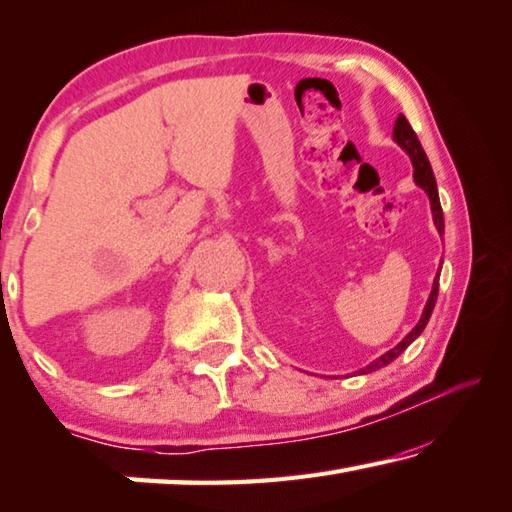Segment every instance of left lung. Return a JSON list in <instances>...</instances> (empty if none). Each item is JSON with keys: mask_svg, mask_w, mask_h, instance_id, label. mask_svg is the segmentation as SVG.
Returning <instances> with one entry per match:
<instances>
[{"mask_svg": "<svg viewBox=\"0 0 512 512\" xmlns=\"http://www.w3.org/2000/svg\"><path fill=\"white\" fill-rule=\"evenodd\" d=\"M394 141L399 143L405 152H408L412 166H415V182L421 186V189H424V191L428 193V200H431L433 221H435L437 232H440V237H442V234H444V214H442L440 196H437L435 175H433V170H431V164H428L426 152H424V148H421V143H419V139H417L415 129L410 127L408 118H405L403 113H401L399 118H396V125H394ZM437 289H440V275H437L435 282H433L431 296H428V303H426V307H424V314H421V319H419L417 326L412 328V330L408 332V335L403 337V342L396 344V346L392 348V351H387L385 355H380L378 360H373V362L369 364V367L360 369V373H371V371H376V369H380V367H387L389 362L399 358V355L405 351V348H408L412 342H415V339L421 335V332H424L428 319H431L433 307H435V300H437Z\"/></svg>", "mask_w": 512, "mask_h": 512, "instance_id": "1", "label": "left lung"}]
</instances>
